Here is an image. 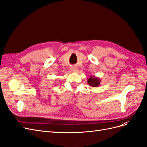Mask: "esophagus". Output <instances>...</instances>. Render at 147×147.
Returning <instances> with one entry per match:
<instances>
[{
    "label": "esophagus",
    "mask_w": 147,
    "mask_h": 147,
    "mask_svg": "<svg viewBox=\"0 0 147 147\" xmlns=\"http://www.w3.org/2000/svg\"><path fill=\"white\" fill-rule=\"evenodd\" d=\"M71 70H72L73 72H76V71H77L78 69L77 67H71Z\"/></svg>",
    "instance_id": "34e87169"
}]
</instances>
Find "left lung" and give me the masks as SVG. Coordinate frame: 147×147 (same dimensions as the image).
Listing matches in <instances>:
<instances>
[{
  "instance_id": "1",
  "label": "left lung",
  "mask_w": 147,
  "mask_h": 147,
  "mask_svg": "<svg viewBox=\"0 0 147 147\" xmlns=\"http://www.w3.org/2000/svg\"><path fill=\"white\" fill-rule=\"evenodd\" d=\"M87 82L90 86L97 88L100 86L101 80L98 77H96L95 76H90V77L88 79Z\"/></svg>"
}]
</instances>
